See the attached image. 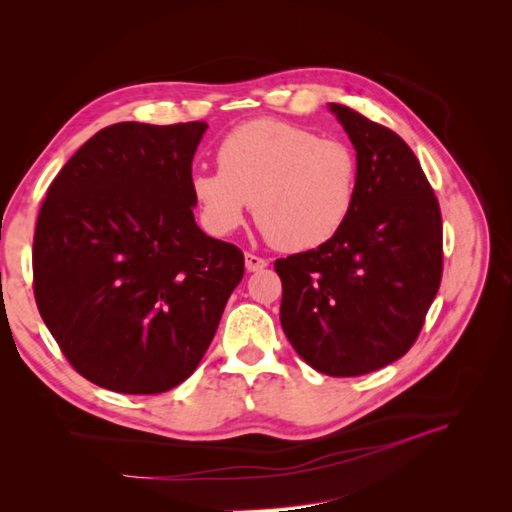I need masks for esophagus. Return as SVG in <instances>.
<instances>
[{
  "instance_id": "esophagus-1",
  "label": "esophagus",
  "mask_w": 512,
  "mask_h": 512,
  "mask_svg": "<svg viewBox=\"0 0 512 512\" xmlns=\"http://www.w3.org/2000/svg\"><path fill=\"white\" fill-rule=\"evenodd\" d=\"M267 265H269V262L265 258H260L256 254H245V269L250 271V273L267 269Z\"/></svg>"
}]
</instances>
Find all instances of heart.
I'll list each match as a JSON object with an SVG mask.
<instances>
[{
	"instance_id": "1",
	"label": "heart",
	"mask_w": 512,
	"mask_h": 512,
	"mask_svg": "<svg viewBox=\"0 0 512 512\" xmlns=\"http://www.w3.org/2000/svg\"><path fill=\"white\" fill-rule=\"evenodd\" d=\"M215 160L218 173L190 177L200 224L213 237L241 228L254 203V220L277 250H316L339 235L356 205L359 156L344 138L256 119L228 132Z\"/></svg>"
}]
</instances>
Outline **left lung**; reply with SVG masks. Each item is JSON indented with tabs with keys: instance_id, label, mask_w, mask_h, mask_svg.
I'll use <instances>...</instances> for the list:
<instances>
[{
	"instance_id": "left-lung-1",
	"label": "left lung",
	"mask_w": 512,
	"mask_h": 512,
	"mask_svg": "<svg viewBox=\"0 0 512 512\" xmlns=\"http://www.w3.org/2000/svg\"><path fill=\"white\" fill-rule=\"evenodd\" d=\"M359 156L350 220L316 250L275 260L282 329L320 374L363 376L404 356L442 280L438 198L404 138L329 104Z\"/></svg>"
}]
</instances>
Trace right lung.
<instances>
[{
  "label": "right lung",
  "mask_w": 512,
  "mask_h": 512,
  "mask_svg": "<svg viewBox=\"0 0 512 512\" xmlns=\"http://www.w3.org/2000/svg\"><path fill=\"white\" fill-rule=\"evenodd\" d=\"M205 121L113 123L49 185L34 232L38 312L102 389L158 395L192 376L243 280L237 245L194 222Z\"/></svg>",
  "instance_id": "right-lung-1"
}]
</instances>
